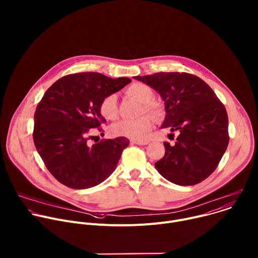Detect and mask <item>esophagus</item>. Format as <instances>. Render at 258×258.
<instances>
[{
    "label": "esophagus",
    "instance_id": "1",
    "mask_svg": "<svg viewBox=\"0 0 258 258\" xmlns=\"http://www.w3.org/2000/svg\"><path fill=\"white\" fill-rule=\"evenodd\" d=\"M132 144H136V145H141V146H144V145H147L149 142L148 141H144V140H132L131 141Z\"/></svg>",
    "mask_w": 258,
    "mask_h": 258
}]
</instances>
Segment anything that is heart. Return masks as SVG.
Here are the masks:
<instances>
[{
  "instance_id": "1",
  "label": "heart",
  "mask_w": 258,
  "mask_h": 258,
  "mask_svg": "<svg viewBox=\"0 0 258 258\" xmlns=\"http://www.w3.org/2000/svg\"><path fill=\"white\" fill-rule=\"evenodd\" d=\"M127 97L136 99L143 103L142 113L147 112L158 118L161 116L162 111L160 106L153 101V90L143 83H134L124 90ZM99 111L106 119H115L118 113L117 97L115 94H109L105 96L99 105ZM154 125V120L150 115H143L137 119H122L115 122L110 132L113 136L124 137L133 140L144 139Z\"/></svg>"
}]
</instances>
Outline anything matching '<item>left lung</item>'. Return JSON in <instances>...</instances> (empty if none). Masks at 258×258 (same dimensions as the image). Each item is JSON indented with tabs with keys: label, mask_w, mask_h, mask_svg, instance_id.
<instances>
[{
	"label": "left lung",
	"mask_w": 258,
	"mask_h": 258,
	"mask_svg": "<svg viewBox=\"0 0 258 258\" xmlns=\"http://www.w3.org/2000/svg\"><path fill=\"white\" fill-rule=\"evenodd\" d=\"M156 90L165 103L162 128H169L173 145L164 142L165 154L155 162L158 172L179 186H192L217 167L229 145L225 105L200 78L188 72H156L136 77Z\"/></svg>",
	"instance_id": "obj_1"
}]
</instances>
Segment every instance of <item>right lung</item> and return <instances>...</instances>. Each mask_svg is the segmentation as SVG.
Segmentation results:
<instances>
[{"instance_id": "right-lung-1", "label": "right lung", "mask_w": 258, "mask_h": 258, "mask_svg": "<svg viewBox=\"0 0 258 258\" xmlns=\"http://www.w3.org/2000/svg\"><path fill=\"white\" fill-rule=\"evenodd\" d=\"M127 78L110 79L99 72H81L55 82L36 106L32 138L50 173L72 189H88L111 174L130 141L102 139L93 146V132L106 122L101 100L127 84Z\"/></svg>"}]
</instances>
